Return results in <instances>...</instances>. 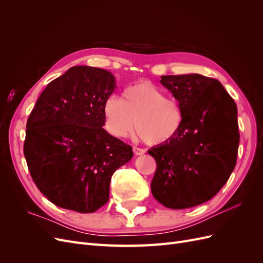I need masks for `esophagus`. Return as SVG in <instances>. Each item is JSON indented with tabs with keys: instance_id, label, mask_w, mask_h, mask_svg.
<instances>
[{
	"instance_id": "34e87169",
	"label": "esophagus",
	"mask_w": 263,
	"mask_h": 263,
	"mask_svg": "<svg viewBox=\"0 0 263 263\" xmlns=\"http://www.w3.org/2000/svg\"><path fill=\"white\" fill-rule=\"evenodd\" d=\"M133 151L136 156H141V155H144L146 153L145 149H141V148H138V147H133Z\"/></svg>"
}]
</instances>
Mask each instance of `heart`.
<instances>
[{"label": "heart", "instance_id": "heart-1", "mask_svg": "<svg viewBox=\"0 0 263 263\" xmlns=\"http://www.w3.org/2000/svg\"><path fill=\"white\" fill-rule=\"evenodd\" d=\"M105 128L115 137H126L135 127L138 137L148 144L160 146L178 136L183 122L180 103L149 81H140L127 86L122 99L112 95L103 105Z\"/></svg>", "mask_w": 263, "mask_h": 263}]
</instances>
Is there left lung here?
Here are the masks:
<instances>
[{"label":"left lung","mask_w":263,"mask_h":263,"mask_svg":"<svg viewBox=\"0 0 263 263\" xmlns=\"http://www.w3.org/2000/svg\"><path fill=\"white\" fill-rule=\"evenodd\" d=\"M160 82L180 103L184 122L173 140L148 150L157 162L151 192L168 209L193 208L216 195L235 169L237 106L216 79L192 73Z\"/></svg>","instance_id":"1"}]
</instances>
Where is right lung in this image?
Segmentation results:
<instances>
[{
    "label": "right lung",
    "mask_w": 263,
    "mask_h": 263,
    "mask_svg": "<svg viewBox=\"0 0 263 263\" xmlns=\"http://www.w3.org/2000/svg\"><path fill=\"white\" fill-rule=\"evenodd\" d=\"M107 70L70 68L38 98L26 124L24 156L38 190L59 208L93 213L106 204L113 173L133 149L103 126L115 89Z\"/></svg>",
    "instance_id": "1"
}]
</instances>
